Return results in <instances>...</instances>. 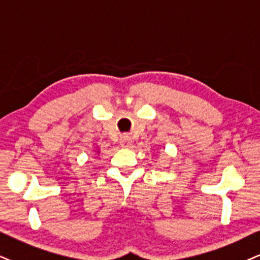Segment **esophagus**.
Segmentation results:
<instances>
[{
  "mask_svg": "<svg viewBox=\"0 0 260 260\" xmlns=\"http://www.w3.org/2000/svg\"><path fill=\"white\" fill-rule=\"evenodd\" d=\"M120 145H121V147H124V148H129V147H131V139H130V137L129 136L121 137Z\"/></svg>",
  "mask_w": 260,
  "mask_h": 260,
  "instance_id": "obj_1",
  "label": "esophagus"
}]
</instances>
